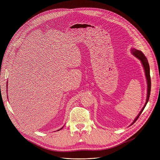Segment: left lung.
<instances>
[{"label":"left lung","instance_id":"obj_1","mask_svg":"<svg viewBox=\"0 0 160 160\" xmlns=\"http://www.w3.org/2000/svg\"><path fill=\"white\" fill-rule=\"evenodd\" d=\"M130 51H131V53L135 56L138 59H139L142 64V66L144 68V73H145V75H146V81H147V85H148V90H147V98H146V103L144 106V107L142 108V109L141 110V111L139 112V113L138 114V115L136 117V118L134 119V120L133 121V122L132 123V125H133L135 122L136 120H138L139 117V116L141 115V114L142 113V112L143 111L144 109L145 108L148 101H149V96H150V92H151V77H150V68H149V62H148V61L147 59V58H146V56H144V54L139 50H138L136 49L135 48H131L130 49Z\"/></svg>","mask_w":160,"mask_h":160}]
</instances>
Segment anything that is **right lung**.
<instances>
[{
  "label": "right lung",
  "instance_id": "obj_1",
  "mask_svg": "<svg viewBox=\"0 0 160 160\" xmlns=\"http://www.w3.org/2000/svg\"><path fill=\"white\" fill-rule=\"evenodd\" d=\"M7 87H8V84H7ZM7 89H8V88H7ZM7 93H8V92H7ZM62 128H63V127H62V128H60V129H59V130H58V131H59V130H61V129H62Z\"/></svg>",
  "mask_w": 160,
  "mask_h": 160
}]
</instances>
